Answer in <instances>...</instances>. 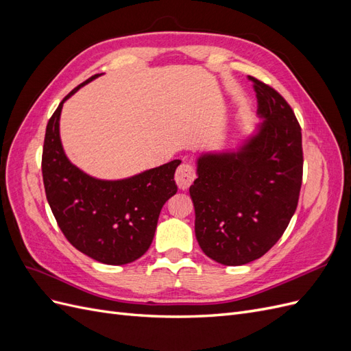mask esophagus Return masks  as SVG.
<instances>
[{"label":"esophagus","mask_w":351,"mask_h":351,"mask_svg":"<svg viewBox=\"0 0 351 351\" xmlns=\"http://www.w3.org/2000/svg\"><path fill=\"white\" fill-rule=\"evenodd\" d=\"M196 178V168L189 164V162H183L177 168L176 171V182L178 184V187L182 190H186L190 187V184L193 183V180Z\"/></svg>","instance_id":"obj_1"}]
</instances>
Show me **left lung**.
<instances>
[{
    "label": "left lung",
    "instance_id": "obj_1",
    "mask_svg": "<svg viewBox=\"0 0 351 351\" xmlns=\"http://www.w3.org/2000/svg\"><path fill=\"white\" fill-rule=\"evenodd\" d=\"M249 79L265 121L239 152L202 155L189 190L199 246L227 267L259 259L281 239L303 178L302 129L291 107L269 84Z\"/></svg>",
    "mask_w": 351,
    "mask_h": 351
}]
</instances>
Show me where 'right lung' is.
<instances>
[{"mask_svg":"<svg viewBox=\"0 0 351 351\" xmlns=\"http://www.w3.org/2000/svg\"><path fill=\"white\" fill-rule=\"evenodd\" d=\"M95 74L74 88L47 124L42 177L48 204L62 234L82 253L107 265H125L149 249L159 212L176 195L180 159L124 180H98L73 165L60 141L62 104Z\"/></svg>","mask_w":351,"mask_h":351,"instance_id":"right-lung-1","label":"right lung"}]
</instances>
